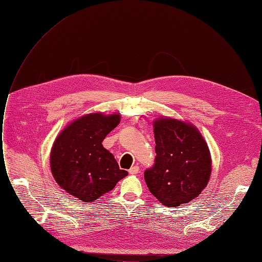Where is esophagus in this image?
Wrapping results in <instances>:
<instances>
[{
	"mask_svg": "<svg viewBox=\"0 0 262 262\" xmlns=\"http://www.w3.org/2000/svg\"><path fill=\"white\" fill-rule=\"evenodd\" d=\"M128 171H129V173H132V175H135V173H138L139 172V167L137 165L132 166Z\"/></svg>",
	"mask_w": 262,
	"mask_h": 262,
	"instance_id": "34e87169",
	"label": "esophagus"
}]
</instances>
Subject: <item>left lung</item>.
<instances>
[{"mask_svg": "<svg viewBox=\"0 0 262 262\" xmlns=\"http://www.w3.org/2000/svg\"><path fill=\"white\" fill-rule=\"evenodd\" d=\"M156 159L144 180L163 205L177 207L207 186L211 160L207 143L192 125L175 119L154 122Z\"/></svg>", "mask_w": 262, "mask_h": 262, "instance_id": "8db88e82", "label": "left lung"}]
</instances>
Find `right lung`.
Returning a JSON list of instances; mask_svg holds the SVG:
<instances>
[{"instance_id": "1", "label": "right lung", "mask_w": 262, "mask_h": 262, "mask_svg": "<svg viewBox=\"0 0 262 262\" xmlns=\"http://www.w3.org/2000/svg\"><path fill=\"white\" fill-rule=\"evenodd\" d=\"M119 123L120 114L92 113L68 125L57 137L51 152V169L56 182L69 194L90 203L127 175L102 146Z\"/></svg>"}]
</instances>
